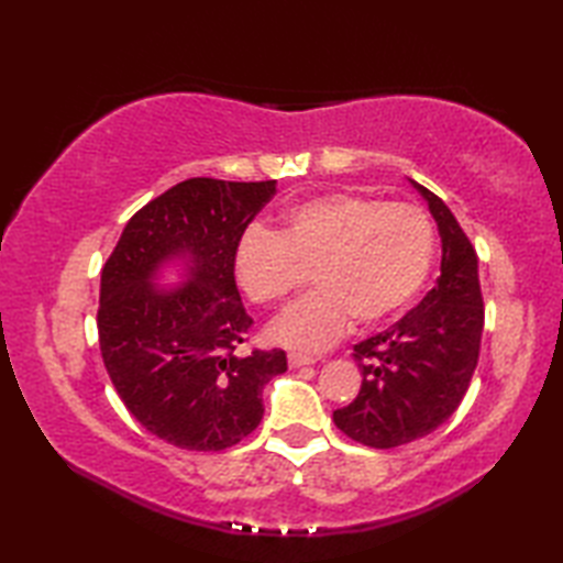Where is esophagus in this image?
<instances>
[{"instance_id":"1","label":"esophagus","mask_w":563,"mask_h":563,"mask_svg":"<svg viewBox=\"0 0 563 563\" xmlns=\"http://www.w3.org/2000/svg\"><path fill=\"white\" fill-rule=\"evenodd\" d=\"M290 367H302V365H312L314 357L312 355H302V353H290L288 355Z\"/></svg>"}]
</instances>
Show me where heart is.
<instances>
[{"instance_id":"1","label":"heart","mask_w":563,"mask_h":563,"mask_svg":"<svg viewBox=\"0 0 563 563\" xmlns=\"http://www.w3.org/2000/svg\"><path fill=\"white\" fill-rule=\"evenodd\" d=\"M435 232L413 202H382L361 194H324L295 202L273 234L249 227L232 254V271L251 302L275 305L302 288L314 292L271 324V339L321 351L341 339L353 317L377 324L421 292L433 266Z\"/></svg>"}]
</instances>
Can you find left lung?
Listing matches in <instances>:
<instances>
[{"label":"left lung","mask_w":563,"mask_h":563,"mask_svg":"<svg viewBox=\"0 0 563 563\" xmlns=\"http://www.w3.org/2000/svg\"><path fill=\"white\" fill-rule=\"evenodd\" d=\"M411 184L438 224L440 278L397 324L353 345L363 385L349 406L333 411V423L345 435L377 450L433 433L457 411L484 331L476 251L445 202Z\"/></svg>","instance_id":"1"}]
</instances>
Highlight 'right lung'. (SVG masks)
Listing matches in <instances>:
<instances>
[{"mask_svg":"<svg viewBox=\"0 0 563 563\" xmlns=\"http://www.w3.org/2000/svg\"><path fill=\"white\" fill-rule=\"evenodd\" d=\"M275 181L188 178L140 208L101 271L103 365L140 426L181 450L236 445L263 418V387L288 369L285 351L236 355L254 319L232 254ZM178 260L185 280L156 278Z\"/></svg>","mask_w":563,"mask_h":563,"instance_id":"add662e5","label":"right lung"}]
</instances>
